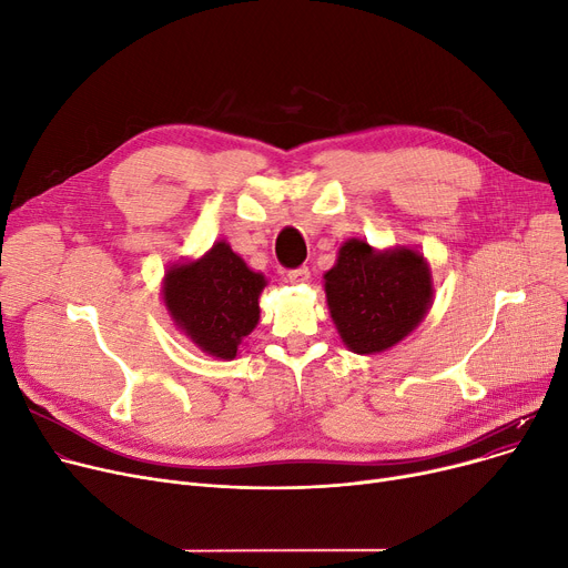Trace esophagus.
<instances>
[{"mask_svg": "<svg viewBox=\"0 0 568 568\" xmlns=\"http://www.w3.org/2000/svg\"><path fill=\"white\" fill-rule=\"evenodd\" d=\"M311 278V268L308 266H296V268H290L287 272V281L294 283V285H302Z\"/></svg>", "mask_w": 568, "mask_h": 568, "instance_id": "1", "label": "esophagus"}]
</instances>
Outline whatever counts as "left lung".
Segmentation results:
<instances>
[{
    "label": "left lung",
    "instance_id": "1",
    "mask_svg": "<svg viewBox=\"0 0 568 568\" xmlns=\"http://www.w3.org/2000/svg\"><path fill=\"white\" fill-rule=\"evenodd\" d=\"M324 292L343 343L356 354H375L424 320L433 283L416 251L375 253L362 239H349L336 266L324 274Z\"/></svg>",
    "mask_w": 568,
    "mask_h": 568
}]
</instances>
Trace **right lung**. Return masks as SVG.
Returning a JSON list of instances; mask_svg holds the SVG:
<instances>
[{"mask_svg":"<svg viewBox=\"0 0 568 568\" xmlns=\"http://www.w3.org/2000/svg\"><path fill=\"white\" fill-rule=\"evenodd\" d=\"M264 285L262 274L251 272L225 242H219L202 260L168 268L163 300L172 320L197 347L234 359L239 343L260 320L257 296Z\"/></svg>","mask_w":568,"mask_h":568,"instance_id":"obj_1","label":"right lung"}]
</instances>
